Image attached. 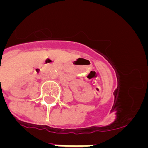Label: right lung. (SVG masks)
<instances>
[{
  "label": "right lung",
  "instance_id": "1",
  "mask_svg": "<svg viewBox=\"0 0 148 148\" xmlns=\"http://www.w3.org/2000/svg\"><path fill=\"white\" fill-rule=\"evenodd\" d=\"M0 80H1V79H0Z\"/></svg>",
  "mask_w": 148,
  "mask_h": 148
}]
</instances>
